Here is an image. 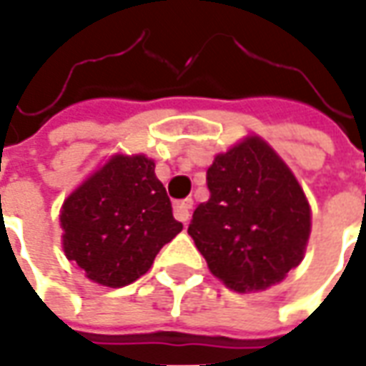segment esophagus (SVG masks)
<instances>
[{
  "label": "esophagus",
  "mask_w": 366,
  "mask_h": 366,
  "mask_svg": "<svg viewBox=\"0 0 366 366\" xmlns=\"http://www.w3.org/2000/svg\"><path fill=\"white\" fill-rule=\"evenodd\" d=\"M190 209H192V199H182V202H178L174 206V217L178 222L188 223L190 219Z\"/></svg>",
  "instance_id": "esophagus-1"
}]
</instances>
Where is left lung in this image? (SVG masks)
I'll use <instances>...</instances> for the list:
<instances>
[{"instance_id":"obj_1","label":"left lung","mask_w":366,"mask_h":366,"mask_svg":"<svg viewBox=\"0 0 366 366\" xmlns=\"http://www.w3.org/2000/svg\"><path fill=\"white\" fill-rule=\"evenodd\" d=\"M209 199L188 227L212 274L235 292L267 290L304 257L310 206L290 168L259 137L217 154Z\"/></svg>"}]
</instances>
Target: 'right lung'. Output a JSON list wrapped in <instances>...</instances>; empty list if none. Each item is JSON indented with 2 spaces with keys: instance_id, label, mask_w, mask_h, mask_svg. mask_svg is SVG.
<instances>
[{
  "instance_id": "right-lung-1",
  "label": "right lung",
  "mask_w": 366,
  "mask_h": 366,
  "mask_svg": "<svg viewBox=\"0 0 366 366\" xmlns=\"http://www.w3.org/2000/svg\"><path fill=\"white\" fill-rule=\"evenodd\" d=\"M60 225L68 261L109 288L135 282L182 231L154 162L143 154L113 157L68 196Z\"/></svg>"
}]
</instances>
